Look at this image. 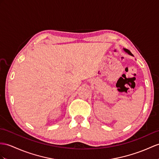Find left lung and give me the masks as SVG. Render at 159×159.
<instances>
[{"label":"left lung","instance_id":"1","mask_svg":"<svg viewBox=\"0 0 159 159\" xmlns=\"http://www.w3.org/2000/svg\"><path fill=\"white\" fill-rule=\"evenodd\" d=\"M124 50H125V51L126 52H127V53H128L129 54V55H131V56H133V55H132V53H131L130 51H129V50H127V49H125V48H124Z\"/></svg>","mask_w":159,"mask_h":159}]
</instances>
